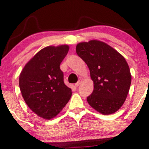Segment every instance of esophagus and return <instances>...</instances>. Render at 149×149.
I'll list each match as a JSON object with an SVG mask.
<instances>
[{"label":"esophagus","instance_id":"esophagus-1","mask_svg":"<svg viewBox=\"0 0 149 149\" xmlns=\"http://www.w3.org/2000/svg\"><path fill=\"white\" fill-rule=\"evenodd\" d=\"M81 82H82V80H80L78 81V82L77 83H76V84H75V86H76V87H78L79 85H80V84H81Z\"/></svg>","mask_w":149,"mask_h":149}]
</instances>
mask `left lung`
Returning <instances> with one entry per match:
<instances>
[{
	"label": "left lung",
	"instance_id": "obj_1",
	"mask_svg": "<svg viewBox=\"0 0 149 149\" xmlns=\"http://www.w3.org/2000/svg\"><path fill=\"white\" fill-rule=\"evenodd\" d=\"M76 53L90 70L94 89L87 97L89 105L103 114L116 112L124 104L130 91L132 76L125 59L102 41L80 43Z\"/></svg>",
	"mask_w": 149,
	"mask_h": 149
}]
</instances>
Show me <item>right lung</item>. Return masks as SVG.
<instances>
[{
    "label": "right lung",
    "mask_w": 149,
    "mask_h": 149,
    "mask_svg": "<svg viewBox=\"0 0 149 149\" xmlns=\"http://www.w3.org/2000/svg\"><path fill=\"white\" fill-rule=\"evenodd\" d=\"M69 51L67 45L41 49L25 65L19 86L27 106L45 119L56 116L70 100L71 89L64 83L60 64Z\"/></svg>",
    "instance_id": "1"
}]
</instances>
